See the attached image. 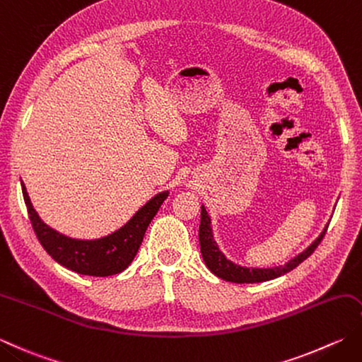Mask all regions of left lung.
Wrapping results in <instances>:
<instances>
[{
  "label": "left lung",
  "instance_id": "8db88e82",
  "mask_svg": "<svg viewBox=\"0 0 362 362\" xmlns=\"http://www.w3.org/2000/svg\"><path fill=\"white\" fill-rule=\"evenodd\" d=\"M328 226L329 224L325 226L323 232L314 240L313 245L308 246L306 250L300 252L298 256L293 257L292 260H288L286 265H279L273 268L242 267V265L233 264V262L226 257L221 252V250H219V246L216 245L214 238V230H211V219L207 214V210H205V207L202 205L201 224H199V245H201L202 259L205 262V265L209 267V270L224 281L237 282V284H252V282L270 281L274 278H279V276L286 274L288 272H292L293 268L298 267L303 260H306L310 254L315 251V247L320 245L325 233H327Z\"/></svg>",
  "mask_w": 362,
  "mask_h": 362
}]
</instances>
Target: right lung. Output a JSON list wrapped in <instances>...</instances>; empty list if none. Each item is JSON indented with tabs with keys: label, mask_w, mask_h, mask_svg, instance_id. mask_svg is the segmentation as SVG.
<instances>
[{
	"label": "right lung",
	"mask_w": 362,
	"mask_h": 362,
	"mask_svg": "<svg viewBox=\"0 0 362 362\" xmlns=\"http://www.w3.org/2000/svg\"><path fill=\"white\" fill-rule=\"evenodd\" d=\"M21 191H23L33 229L49 256L59 265L75 273L100 276V278L124 272L132 264L141 243H143L147 226L151 224L169 194V191H163V193L153 196L130 218L129 223L110 235L95 240H76L62 235L42 221L33 207L23 182H21Z\"/></svg>",
	"instance_id": "obj_1"
}]
</instances>
